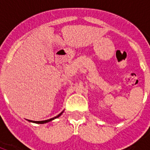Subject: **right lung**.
<instances>
[{
	"label": "right lung",
	"mask_w": 150,
	"mask_h": 150,
	"mask_svg": "<svg viewBox=\"0 0 150 150\" xmlns=\"http://www.w3.org/2000/svg\"><path fill=\"white\" fill-rule=\"evenodd\" d=\"M64 112V110L62 112H61V114H59L57 116L54 117H53V118H50V119H48V120H45V121H30V120H29V122H33V123H36V124H45V123H48V122H50V121H53V120H54V119L57 118V117H59L61 116V114H62V113Z\"/></svg>",
	"instance_id": "right-lung-1"
}]
</instances>
